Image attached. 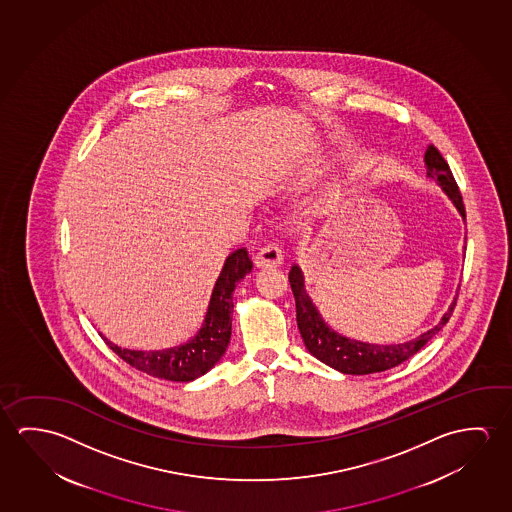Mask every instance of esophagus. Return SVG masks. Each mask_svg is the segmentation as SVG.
<instances>
[{
    "label": "esophagus",
    "mask_w": 512,
    "mask_h": 512,
    "mask_svg": "<svg viewBox=\"0 0 512 512\" xmlns=\"http://www.w3.org/2000/svg\"><path fill=\"white\" fill-rule=\"evenodd\" d=\"M254 263L258 268H276L283 263V254L281 249L274 244L261 247L260 251L254 256Z\"/></svg>",
    "instance_id": "34e87169"
}]
</instances>
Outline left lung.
I'll return each instance as SVG.
<instances>
[{
  "instance_id": "left-lung-1",
  "label": "left lung",
  "mask_w": 512,
  "mask_h": 512,
  "mask_svg": "<svg viewBox=\"0 0 512 512\" xmlns=\"http://www.w3.org/2000/svg\"><path fill=\"white\" fill-rule=\"evenodd\" d=\"M425 167H427V176L438 181L439 187L447 192L448 197L452 199V203L455 204V208L459 210L464 219L466 211H464L463 197L455 183L454 174L450 171L447 160L434 146L427 147V151H425ZM288 279H290L293 297H295L297 325H299L306 349L322 363L338 370L341 374H375V372H384V370H390L393 366L404 363L418 350H422L425 343L443 329V325L447 324L452 317V311L457 304V297H455V301L450 304V308L441 318V322L434 325L427 333L420 334L418 338L404 341V343H395V345H377V343H365V341L345 338L325 324L322 317L318 315L317 308L309 299L308 293L304 290V277H302L301 268L297 265H293Z\"/></svg>"
}]
</instances>
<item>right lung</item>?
<instances>
[{
    "instance_id": "add662e5",
    "label": "right lung",
    "mask_w": 512,
    "mask_h": 512,
    "mask_svg": "<svg viewBox=\"0 0 512 512\" xmlns=\"http://www.w3.org/2000/svg\"><path fill=\"white\" fill-rule=\"evenodd\" d=\"M252 261L247 249H236L228 256L219 279L211 293L210 306L199 333L192 340L165 350L121 349L112 341L106 345L117 356L140 372L167 381L188 382L210 372L228 349L231 340V315H233V292L236 283L251 272Z\"/></svg>"
}]
</instances>
